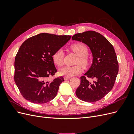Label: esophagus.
<instances>
[{
	"label": "esophagus",
	"mask_w": 134,
	"mask_h": 134,
	"mask_svg": "<svg viewBox=\"0 0 134 134\" xmlns=\"http://www.w3.org/2000/svg\"><path fill=\"white\" fill-rule=\"evenodd\" d=\"M64 80H68V79H70V77H67V76H65L64 78Z\"/></svg>",
	"instance_id": "obj_1"
}]
</instances>
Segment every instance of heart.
Here are the masks:
<instances>
[{
	"label": "heart",
	"instance_id": "obj_1",
	"mask_svg": "<svg viewBox=\"0 0 134 134\" xmlns=\"http://www.w3.org/2000/svg\"><path fill=\"white\" fill-rule=\"evenodd\" d=\"M71 49L78 55V59L76 64H80L83 66H87L88 64V49L87 47L83 43H76L71 46ZM52 59L55 65L58 66L63 65L64 60V52L63 49L60 48L55 51L52 55ZM82 69L79 65L65 66L60 69L59 73L60 75L67 77H71L80 74Z\"/></svg>",
	"mask_w": 134,
	"mask_h": 134
}]
</instances>
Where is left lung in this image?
Instances as JSON below:
<instances>
[{
  "label": "left lung",
  "mask_w": 134,
  "mask_h": 134,
  "mask_svg": "<svg viewBox=\"0 0 134 134\" xmlns=\"http://www.w3.org/2000/svg\"><path fill=\"white\" fill-rule=\"evenodd\" d=\"M72 40L86 44L92 52L91 66L75 92L78 98L87 102L98 101L111 91L119 72V64L113 46L99 33L93 31L76 34ZM94 79L91 83L86 76Z\"/></svg>",
  "instance_id": "left-lung-1"
}]
</instances>
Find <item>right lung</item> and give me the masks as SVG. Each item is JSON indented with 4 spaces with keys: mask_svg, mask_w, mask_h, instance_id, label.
Masks as SVG:
<instances>
[{
    "mask_svg": "<svg viewBox=\"0 0 134 134\" xmlns=\"http://www.w3.org/2000/svg\"><path fill=\"white\" fill-rule=\"evenodd\" d=\"M71 38L41 33L26 40L16 55L14 62L15 83L22 96L30 102L42 104L57 94L63 76L51 82L48 78L57 70L52 59L54 52L64 46Z\"/></svg>",
    "mask_w": 134,
    "mask_h": 134,
    "instance_id": "add662e5",
    "label": "right lung"
}]
</instances>
